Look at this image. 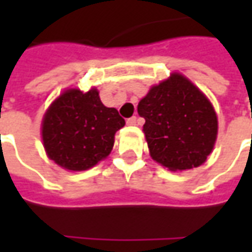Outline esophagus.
<instances>
[{
  "label": "esophagus",
  "instance_id": "34e87169",
  "mask_svg": "<svg viewBox=\"0 0 252 252\" xmlns=\"http://www.w3.org/2000/svg\"><path fill=\"white\" fill-rule=\"evenodd\" d=\"M126 124H128V126H135V124H136V117L132 116L129 119H126Z\"/></svg>",
  "mask_w": 252,
  "mask_h": 252
}]
</instances>
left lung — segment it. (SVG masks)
I'll use <instances>...</instances> for the list:
<instances>
[{"instance_id":"1","label":"left lung","mask_w":252,"mask_h":252,"mask_svg":"<svg viewBox=\"0 0 252 252\" xmlns=\"http://www.w3.org/2000/svg\"><path fill=\"white\" fill-rule=\"evenodd\" d=\"M144 117L150 155L171 171L204 163L217 137V116L211 101L178 72L150 89L137 105Z\"/></svg>"}]
</instances>
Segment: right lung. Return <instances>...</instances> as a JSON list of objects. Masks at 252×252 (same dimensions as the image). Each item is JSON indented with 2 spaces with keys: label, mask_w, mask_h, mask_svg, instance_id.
<instances>
[{
  "label": "right lung",
  "mask_w": 252,
  "mask_h": 252,
  "mask_svg": "<svg viewBox=\"0 0 252 252\" xmlns=\"http://www.w3.org/2000/svg\"><path fill=\"white\" fill-rule=\"evenodd\" d=\"M124 126L117 109L101 102L97 89H68L46 112L41 137L48 158L63 169L82 171L109 155L115 133Z\"/></svg>",
  "instance_id": "add662e5"
}]
</instances>
